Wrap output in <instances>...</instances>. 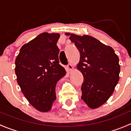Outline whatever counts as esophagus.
Masks as SVG:
<instances>
[{"label": "esophagus", "mask_w": 131, "mask_h": 131, "mask_svg": "<svg viewBox=\"0 0 131 131\" xmlns=\"http://www.w3.org/2000/svg\"><path fill=\"white\" fill-rule=\"evenodd\" d=\"M67 70H68L69 72H71V71L72 70V69H73V66L71 64H68V65H67Z\"/></svg>", "instance_id": "obj_1"}]
</instances>
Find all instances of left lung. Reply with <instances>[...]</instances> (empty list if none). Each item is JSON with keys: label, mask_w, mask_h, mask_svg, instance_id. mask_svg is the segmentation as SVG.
Listing matches in <instances>:
<instances>
[{"label": "left lung", "mask_w": 131, "mask_h": 131, "mask_svg": "<svg viewBox=\"0 0 131 131\" xmlns=\"http://www.w3.org/2000/svg\"><path fill=\"white\" fill-rule=\"evenodd\" d=\"M80 52L77 68L84 76L82 100L90 108L103 105L119 80V59L110 46L89 35L66 33Z\"/></svg>", "instance_id": "8db88e82"}]
</instances>
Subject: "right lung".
<instances>
[{"label": "right lung", "mask_w": 131, "mask_h": 131, "mask_svg": "<svg viewBox=\"0 0 131 131\" xmlns=\"http://www.w3.org/2000/svg\"><path fill=\"white\" fill-rule=\"evenodd\" d=\"M59 34L42 33L23 45L15 61L17 82L28 102L49 112L56 100V85L66 71L59 64Z\"/></svg>", "instance_id": "right-lung-1"}]
</instances>
